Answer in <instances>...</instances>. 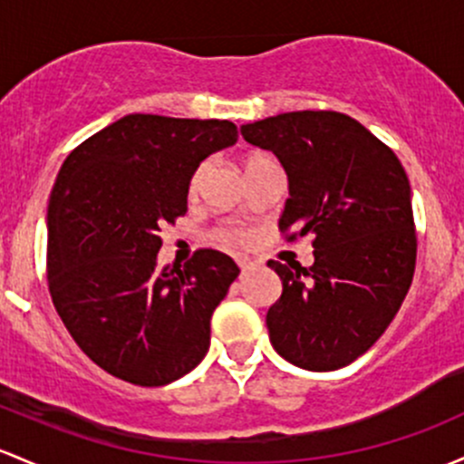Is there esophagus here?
<instances>
[{"label":"esophagus","instance_id":"obj_1","mask_svg":"<svg viewBox=\"0 0 464 464\" xmlns=\"http://www.w3.org/2000/svg\"><path fill=\"white\" fill-rule=\"evenodd\" d=\"M237 266H240L242 273H248L253 268V262L251 259H237Z\"/></svg>","mask_w":464,"mask_h":464}]
</instances>
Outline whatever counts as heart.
Masks as SVG:
<instances>
[{
    "instance_id": "1",
    "label": "heart",
    "mask_w": 464,
    "mask_h": 464,
    "mask_svg": "<svg viewBox=\"0 0 464 464\" xmlns=\"http://www.w3.org/2000/svg\"><path fill=\"white\" fill-rule=\"evenodd\" d=\"M268 156H264V154H253L251 158H248L246 160V167L248 165H256V162H262V160H266ZM198 178H200V171H198L196 176L191 178V191L196 189V185H198ZM222 240H242L244 237V233L242 231H237V228H233V231H228V233H222Z\"/></svg>"
}]
</instances>
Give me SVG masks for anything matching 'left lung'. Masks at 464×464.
Wrapping results in <instances>:
<instances>
[{
  "instance_id": "8db88e82",
  "label": "left lung",
  "mask_w": 464,
  "mask_h": 464,
  "mask_svg": "<svg viewBox=\"0 0 464 464\" xmlns=\"http://www.w3.org/2000/svg\"><path fill=\"white\" fill-rule=\"evenodd\" d=\"M240 131L273 151L286 171L279 227L313 236L310 268L268 262L282 279V297L266 313L273 348L313 372L343 368L385 333L414 277L416 233L403 165L372 131L339 111H286Z\"/></svg>"
}]
</instances>
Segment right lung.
Here are the masks:
<instances>
[{
    "instance_id": "1",
    "label": "right lung",
    "mask_w": 464,
    "mask_h": 464,
    "mask_svg": "<svg viewBox=\"0 0 464 464\" xmlns=\"http://www.w3.org/2000/svg\"><path fill=\"white\" fill-rule=\"evenodd\" d=\"M236 142L231 121L127 114L65 158L48 205L50 295L105 372L158 388L205 359L240 268L211 248L158 268V233L185 216L200 162Z\"/></svg>"
}]
</instances>
